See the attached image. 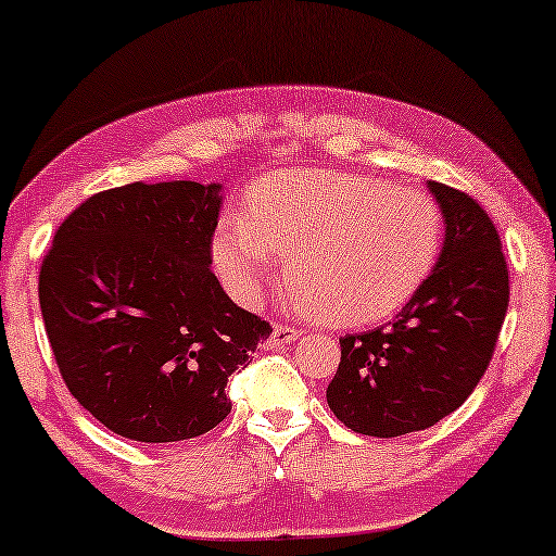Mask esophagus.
Instances as JSON below:
<instances>
[{
	"label": "esophagus",
	"instance_id": "1",
	"mask_svg": "<svg viewBox=\"0 0 556 556\" xmlns=\"http://www.w3.org/2000/svg\"><path fill=\"white\" fill-rule=\"evenodd\" d=\"M304 334L299 327H293V324H276V329H273L270 334V344L273 348H286V344H291L299 340V337Z\"/></svg>",
	"mask_w": 556,
	"mask_h": 556
}]
</instances>
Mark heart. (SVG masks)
Wrapping results in <instances>:
<instances>
[{"label":"heart","mask_w":556,"mask_h":556,"mask_svg":"<svg viewBox=\"0 0 556 556\" xmlns=\"http://www.w3.org/2000/svg\"><path fill=\"white\" fill-rule=\"evenodd\" d=\"M442 244V208L427 193L355 173L283 170L250 191L248 216L219 222L212 252L242 304L291 263L295 304L331 327H370L421 291Z\"/></svg>","instance_id":"1"}]
</instances>
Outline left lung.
<instances>
[{
    "label": "left lung",
    "mask_w": 556,
    "mask_h": 556,
    "mask_svg": "<svg viewBox=\"0 0 556 556\" xmlns=\"http://www.w3.org/2000/svg\"><path fill=\"white\" fill-rule=\"evenodd\" d=\"M444 248L427 283L391 324L344 334L327 388L344 427L391 439L434 427L467 401L493 359L508 312L501 237L470 193L429 181Z\"/></svg>",
    "instance_id": "1"
}]
</instances>
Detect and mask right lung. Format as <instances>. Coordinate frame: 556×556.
<instances>
[{
  "label": "right lung",
  "mask_w": 556,
  "mask_h": 556,
  "mask_svg": "<svg viewBox=\"0 0 556 556\" xmlns=\"http://www.w3.org/2000/svg\"><path fill=\"white\" fill-rule=\"evenodd\" d=\"M216 184L99 191L55 229L40 312L71 395L114 434L181 442L232 410L229 375L273 327L212 273Z\"/></svg>",
  "instance_id": "1"
}]
</instances>
